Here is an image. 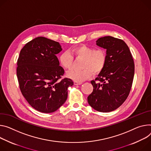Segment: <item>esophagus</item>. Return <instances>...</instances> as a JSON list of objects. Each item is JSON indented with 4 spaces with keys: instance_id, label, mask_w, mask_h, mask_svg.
I'll list each match as a JSON object with an SVG mask.
<instances>
[{
    "instance_id": "obj_1",
    "label": "esophagus",
    "mask_w": 151,
    "mask_h": 151,
    "mask_svg": "<svg viewBox=\"0 0 151 151\" xmlns=\"http://www.w3.org/2000/svg\"><path fill=\"white\" fill-rule=\"evenodd\" d=\"M74 84H75V85H76V86H78V85H81V84H82V83H81V82L74 81Z\"/></svg>"
}]
</instances>
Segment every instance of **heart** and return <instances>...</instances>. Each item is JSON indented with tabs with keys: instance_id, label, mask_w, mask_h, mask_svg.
<instances>
[{
	"instance_id": "heart-1",
	"label": "heart",
	"mask_w": 151,
	"mask_h": 151,
	"mask_svg": "<svg viewBox=\"0 0 151 151\" xmlns=\"http://www.w3.org/2000/svg\"><path fill=\"white\" fill-rule=\"evenodd\" d=\"M71 53L76 59H83L81 70H72L67 73V76L74 81L82 82L90 78L93 74L101 73L106 65L107 55L106 51L102 48L94 49L93 47L80 45L71 50ZM59 63L65 70H70L74 64L72 55L67 52L62 53L58 58Z\"/></svg>"
}]
</instances>
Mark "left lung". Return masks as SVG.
<instances>
[{
    "label": "left lung",
    "instance_id": "1",
    "mask_svg": "<svg viewBox=\"0 0 151 151\" xmlns=\"http://www.w3.org/2000/svg\"><path fill=\"white\" fill-rule=\"evenodd\" d=\"M96 45L106 49L107 61L103 71L92 80L93 92L87 98L95 110L107 113L119 108L129 94L134 75V63L127 45L111 36L99 38Z\"/></svg>",
    "mask_w": 151,
    "mask_h": 151
}]
</instances>
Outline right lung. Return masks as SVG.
<instances>
[{
    "instance_id": "obj_1",
    "label": "right lung",
    "mask_w": 151,
    "mask_h": 151,
    "mask_svg": "<svg viewBox=\"0 0 151 151\" xmlns=\"http://www.w3.org/2000/svg\"><path fill=\"white\" fill-rule=\"evenodd\" d=\"M62 50L58 42L38 37L26 43L17 60V76L20 91L29 105L44 113L57 111L67 98L71 79L61 76L63 68L56 54Z\"/></svg>"
}]
</instances>
